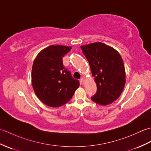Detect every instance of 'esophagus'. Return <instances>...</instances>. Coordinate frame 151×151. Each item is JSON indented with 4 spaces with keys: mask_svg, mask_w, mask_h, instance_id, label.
Returning a JSON list of instances; mask_svg holds the SVG:
<instances>
[{
    "mask_svg": "<svg viewBox=\"0 0 151 151\" xmlns=\"http://www.w3.org/2000/svg\"><path fill=\"white\" fill-rule=\"evenodd\" d=\"M84 82H85V79L84 78H82L81 79V81H80V83H81V84L83 85L84 84Z\"/></svg>",
    "mask_w": 151,
    "mask_h": 151,
    "instance_id": "obj_1",
    "label": "esophagus"
}]
</instances>
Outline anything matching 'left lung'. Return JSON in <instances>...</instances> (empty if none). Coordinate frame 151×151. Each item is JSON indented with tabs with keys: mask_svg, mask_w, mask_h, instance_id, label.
<instances>
[{
	"mask_svg": "<svg viewBox=\"0 0 151 151\" xmlns=\"http://www.w3.org/2000/svg\"><path fill=\"white\" fill-rule=\"evenodd\" d=\"M90 65L97 87L91 100L101 105L112 103L119 97L126 82L124 65L114 48L101 42L81 47Z\"/></svg>",
	"mask_w": 151,
	"mask_h": 151,
	"instance_id": "obj_1",
	"label": "left lung"
}]
</instances>
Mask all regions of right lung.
<instances>
[{"label": "right lung", "mask_w": 151, "mask_h": 151, "mask_svg": "<svg viewBox=\"0 0 151 151\" xmlns=\"http://www.w3.org/2000/svg\"><path fill=\"white\" fill-rule=\"evenodd\" d=\"M70 47L50 45L42 50L34 60L32 83L35 93L50 107H60L68 102L79 87L78 80L63 66L62 58Z\"/></svg>", "instance_id": "right-lung-1"}]
</instances>
